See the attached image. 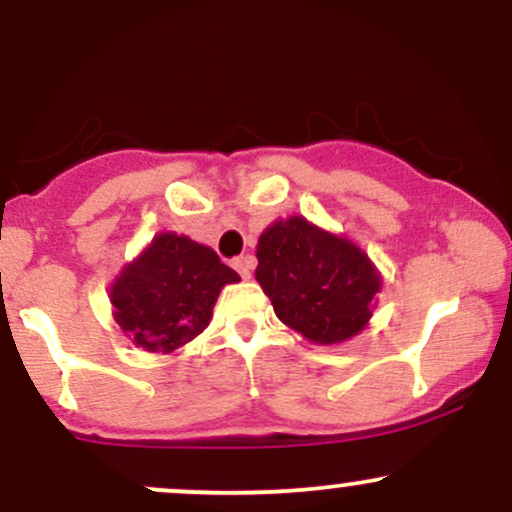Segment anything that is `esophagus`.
Returning <instances> with one entry per match:
<instances>
[{"label": "esophagus", "mask_w": 512, "mask_h": 512, "mask_svg": "<svg viewBox=\"0 0 512 512\" xmlns=\"http://www.w3.org/2000/svg\"><path fill=\"white\" fill-rule=\"evenodd\" d=\"M233 267L238 269V274L243 276V279H250V269H252V257H236V260H233Z\"/></svg>", "instance_id": "1"}]
</instances>
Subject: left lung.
I'll return each instance as SVG.
<instances>
[{
    "mask_svg": "<svg viewBox=\"0 0 512 512\" xmlns=\"http://www.w3.org/2000/svg\"><path fill=\"white\" fill-rule=\"evenodd\" d=\"M257 281L284 325L317 344H337L370 320L380 276L354 243L301 216L269 226L257 243Z\"/></svg>",
    "mask_w": 512,
    "mask_h": 512,
    "instance_id": "obj_1",
    "label": "left lung"
}]
</instances>
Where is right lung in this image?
I'll return each mask as SVG.
<instances>
[{
	"label": "right lung",
	"mask_w": 512,
	"mask_h": 512,
	"mask_svg": "<svg viewBox=\"0 0 512 512\" xmlns=\"http://www.w3.org/2000/svg\"><path fill=\"white\" fill-rule=\"evenodd\" d=\"M236 281L238 272L211 248L161 233L117 276L110 301L117 325L134 344L168 354L209 325L219 291Z\"/></svg>",
	"instance_id": "obj_1"
}]
</instances>
